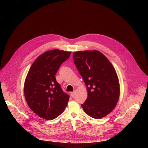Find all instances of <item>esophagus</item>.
<instances>
[{
    "label": "esophagus",
    "mask_w": 148,
    "mask_h": 148,
    "mask_svg": "<svg viewBox=\"0 0 148 148\" xmlns=\"http://www.w3.org/2000/svg\"><path fill=\"white\" fill-rule=\"evenodd\" d=\"M71 97H73V98L75 96V91H73V92L71 93Z\"/></svg>",
    "instance_id": "obj_1"
}]
</instances>
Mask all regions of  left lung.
I'll list each match as a JSON object with an SVG mask.
<instances>
[{"mask_svg": "<svg viewBox=\"0 0 148 148\" xmlns=\"http://www.w3.org/2000/svg\"><path fill=\"white\" fill-rule=\"evenodd\" d=\"M73 59L87 86L88 97L81 104L84 112L95 119L107 116L115 107L120 94L114 67L97 50L74 52Z\"/></svg>", "mask_w": 148, "mask_h": 148, "instance_id": "obj_1", "label": "left lung"}]
</instances>
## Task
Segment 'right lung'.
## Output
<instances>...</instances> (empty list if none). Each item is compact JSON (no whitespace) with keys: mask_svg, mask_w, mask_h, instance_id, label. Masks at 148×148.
I'll return each instance as SVG.
<instances>
[{"mask_svg":"<svg viewBox=\"0 0 148 148\" xmlns=\"http://www.w3.org/2000/svg\"><path fill=\"white\" fill-rule=\"evenodd\" d=\"M71 52L55 49L39 56L25 79L24 94L30 108L46 120L57 118L67 107L70 96L57 82L56 74Z\"/></svg>","mask_w":148,"mask_h":148,"instance_id":"right-lung-1","label":"right lung"}]
</instances>
